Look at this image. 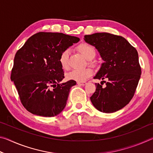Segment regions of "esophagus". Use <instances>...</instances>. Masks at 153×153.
Here are the masks:
<instances>
[{
    "label": "esophagus",
    "mask_w": 153,
    "mask_h": 153,
    "mask_svg": "<svg viewBox=\"0 0 153 153\" xmlns=\"http://www.w3.org/2000/svg\"><path fill=\"white\" fill-rule=\"evenodd\" d=\"M77 84L79 85V86H84V85L86 84V82H77Z\"/></svg>",
    "instance_id": "obj_1"
}]
</instances>
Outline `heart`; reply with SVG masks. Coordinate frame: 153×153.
<instances>
[{
	"instance_id": "b5f03b06",
	"label": "heart",
	"mask_w": 153,
	"mask_h": 153,
	"mask_svg": "<svg viewBox=\"0 0 153 153\" xmlns=\"http://www.w3.org/2000/svg\"><path fill=\"white\" fill-rule=\"evenodd\" d=\"M77 51L80 52L85 58L88 60V63L90 65H94V62L91 61V59L94 57L96 51L94 48L90 44L84 42L77 46ZM69 50L65 49L59 55V62L62 69H67L69 67ZM93 74L92 70L90 68H85L83 69H75L67 74V79L69 80H74L76 82H82L86 81L92 76Z\"/></svg>"
}]
</instances>
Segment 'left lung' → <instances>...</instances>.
I'll use <instances>...</instances> for the list:
<instances>
[{
	"mask_svg": "<svg viewBox=\"0 0 153 153\" xmlns=\"http://www.w3.org/2000/svg\"><path fill=\"white\" fill-rule=\"evenodd\" d=\"M84 39L95 46L105 61L94 78L106 80L102 81L106 86L96 83L92 105L102 113L119 111L133 98L140 78L138 52L122 36L109 33L86 35Z\"/></svg>",
	"mask_w": 153,
	"mask_h": 153,
	"instance_id": "obj_1",
	"label": "left lung"
}]
</instances>
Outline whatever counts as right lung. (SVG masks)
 I'll return each mask as SVG.
<instances>
[{"instance_id": "obj_1", "label": "right lung", "mask_w": 153, "mask_h": 153, "mask_svg": "<svg viewBox=\"0 0 153 153\" xmlns=\"http://www.w3.org/2000/svg\"><path fill=\"white\" fill-rule=\"evenodd\" d=\"M79 41V38L63 33L38 32L17 51L11 79L29 112L54 117L64 109L76 82L60 83L65 77L59 58L62 51Z\"/></svg>"}]
</instances>
